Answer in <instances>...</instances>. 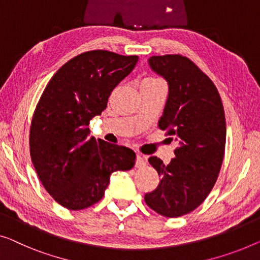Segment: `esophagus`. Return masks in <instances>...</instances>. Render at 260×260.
Instances as JSON below:
<instances>
[{
	"label": "esophagus",
	"mask_w": 260,
	"mask_h": 260,
	"mask_svg": "<svg viewBox=\"0 0 260 260\" xmlns=\"http://www.w3.org/2000/svg\"><path fill=\"white\" fill-rule=\"evenodd\" d=\"M145 165H146V156L142 154H138L137 162H135V167L140 168V167H143Z\"/></svg>",
	"instance_id": "obj_1"
}]
</instances>
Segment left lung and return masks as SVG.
Segmentation results:
<instances>
[{
  "label": "left lung",
  "instance_id": "left-lung-1",
  "mask_svg": "<svg viewBox=\"0 0 260 260\" xmlns=\"http://www.w3.org/2000/svg\"><path fill=\"white\" fill-rule=\"evenodd\" d=\"M148 63L168 83L158 127L179 146L168 165L156 156L148 158L161 181L145 201L157 214L173 218L195 210L214 188L225 150V115L215 84L189 58L153 56Z\"/></svg>",
  "mask_w": 260,
  "mask_h": 260
}]
</instances>
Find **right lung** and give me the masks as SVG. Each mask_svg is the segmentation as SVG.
<instances>
[{
    "instance_id": "1",
    "label": "right lung",
    "mask_w": 260,
    "mask_h": 260,
    "mask_svg": "<svg viewBox=\"0 0 260 260\" xmlns=\"http://www.w3.org/2000/svg\"><path fill=\"white\" fill-rule=\"evenodd\" d=\"M138 60L106 50L80 53L53 75L37 104L30 126L31 161L45 190L69 210L99 202L111 174L134 167L133 150L88 138L87 126Z\"/></svg>"
}]
</instances>
